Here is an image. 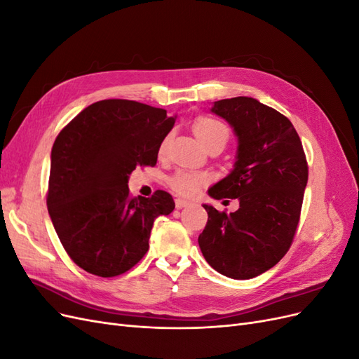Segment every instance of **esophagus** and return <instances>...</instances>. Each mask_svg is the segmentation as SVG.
<instances>
[{"mask_svg":"<svg viewBox=\"0 0 359 359\" xmlns=\"http://www.w3.org/2000/svg\"><path fill=\"white\" fill-rule=\"evenodd\" d=\"M191 202L190 201H187V199H181V198H178V199H175V206L178 210H181V208H186V206H189Z\"/></svg>","mask_w":359,"mask_h":359,"instance_id":"1","label":"esophagus"}]
</instances>
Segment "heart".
<instances>
[{
    "label": "heart",
    "instance_id": "obj_1",
    "mask_svg": "<svg viewBox=\"0 0 359 359\" xmlns=\"http://www.w3.org/2000/svg\"><path fill=\"white\" fill-rule=\"evenodd\" d=\"M193 132L196 137L201 140V144L206 147V149L211 147H220L223 148L229 139V127L223 121L212 116H199L193 124ZM168 144V139L163 140L160 151L165 149ZM208 177L205 173L193 172L181 169L177 173H173L169 180V186L182 196H193L201 189L203 182H206Z\"/></svg>",
    "mask_w": 359,
    "mask_h": 359
}]
</instances>
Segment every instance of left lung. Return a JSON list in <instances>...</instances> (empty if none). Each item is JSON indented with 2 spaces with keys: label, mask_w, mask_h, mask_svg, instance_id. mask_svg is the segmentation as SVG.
<instances>
[{
  "label": "left lung",
  "mask_w": 359,
  "mask_h": 359,
  "mask_svg": "<svg viewBox=\"0 0 359 359\" xmlns=\"http://www.w3.org/2000/svg\"><path fill=\"white\" fill-rule=\"evenodd\" d=\"M211 112L233 128V169L208 190L214 199H238L226 214L203 203L208 222L201 252L217 273L235 280L264 274L280 262L299 222L309 168L289 119L252 97L214 102Z\"/></svg>",
  "instance_id": "8db88e82"
}]
</instances>
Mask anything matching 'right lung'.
I'll list each match as a JSON object with an SVG mask.
<instances>
[{"label":"right lung","mask_w":359,"mask_h":359,"mask_svg":"<svg viewBox=\"0 0 359 359\" xmlns=\"http://www.w3.org/2000/svg\"><path fill=\"white\" fill-rule=\"evenodd\" d=\"M177 116L133 100L90 104L57 136L48 211L62 247L86 273L115 277L148 252L154 220L175 208L169 193L130 198L137 166H154Z\"/></svg>","instance_id":"1"}]
</instances>
